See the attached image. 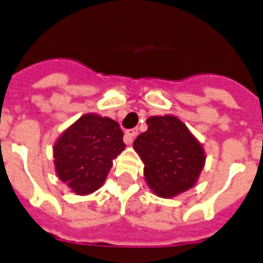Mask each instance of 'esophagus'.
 <instances>
[{"label":"esophagus","instance_id":"esophagus-1","mask_svg":"<svg viewBox=\"0 0 263 263\" xmlns=\"http://www.w3.org/2000/svg\"><path fill=\"white\" fill-rule=\"evenodd\" d=\"M137 134H139L137 128L127 129V131L124 132V143H126V144H131L132 141H134L135 137L137 136Z\"/></svg>","mask_w":263,"mask_h":263}]
</instances>
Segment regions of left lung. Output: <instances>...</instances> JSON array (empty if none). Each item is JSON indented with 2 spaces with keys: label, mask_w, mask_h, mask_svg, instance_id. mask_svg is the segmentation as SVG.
Returning a JSON list of instances; mask_svg holds the SVG:
<instances>
[{
  "label": "left lung",
  "mask_w": 263,
  "mask_h": 263,
  "mask_svg": "<svg viewBox=\"0 0 263 263\" xmlns=\"http://www.w3.org/2000/svg\"><path fill=\"white\" fill-rule=\"evenodd\" d=\"M148 129L134 141L144 162V176L152 192L173 198L191 190L205 166V151L188 127L174 115L146 119Z\"/></svg>",
  "instance_id": "obj_1"
}]
</instances>
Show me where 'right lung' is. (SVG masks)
<instances>
[{
  "instance_id": "1",
  "label": "right lung",
  "mask_w": 263,
  "mask_h": 263,
  "mask_svg": "<svg viewBox=\"0 0 263 263\" xmlns=\"http://www.w3.org/2000/svg\"><path fill=\"white\" fill-rule=\"evenodd\" d=\"M124 148L115 120L95 112L82 115L54 144L55 173L76 195H90L104 184L112 159Z\"/></svg>"
}]
</instances>
